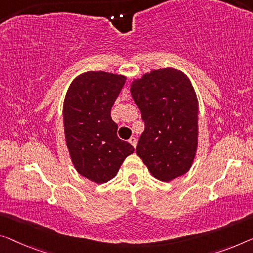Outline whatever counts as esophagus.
<instances>
[{
    "label": "esophagus",
    "instance_id": "34e87169",
    "mask_svg": "<svg viewBox=\"0 0 253 253\" xmlns=\"http://www.w3.org/2000/svg\"><path fill=\"white\" fill-rule=\"evenodd\" d=\"M129 143H130L131 145L134 146V148H136V144H137V139L135 138V137H130V138H129Z\"/></svg>",
    "mask_w": 253,
    "mask_h": 253
}]
</instances>
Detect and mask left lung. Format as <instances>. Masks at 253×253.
<instances>
[{
  "mask_svg": "<svg viewBox=\"0 0 253 253\" xmlns=\"http://www.w3.org/2000/svg\"><path fill=\"white\" fill-rule=\"evenodd\" d=\"M130 92L144 122L137 156L163 182L184 175L198 146V100L191 82L166 68L134 81Z\"/></svg>",
  "mask_w": 253,
  "mask_h": 253,
  "instance_id": "left-lung-1",
  "label": "left lung"
}]
</instances>
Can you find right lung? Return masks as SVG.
I'll list each match as a JSON object with an SVG mask.
<instances>
[{"instance_id":"right-lung-1","label":"right lung","mask_w":253,"mask_h":253,"mask_svg":"<svg viewBox=\"0 0 253 253\" xmlns=\"http://www.w3.org/2000/svg\"><path fill=\"white\" fill-rule=\"evenodd\" d=\"M126 78L122 75L88 71L71 83L63 104L67 146L79 174L97 184L118 172L133 145L117 136L118 125L111 108Z\"/></svg>"}]
</instances>
